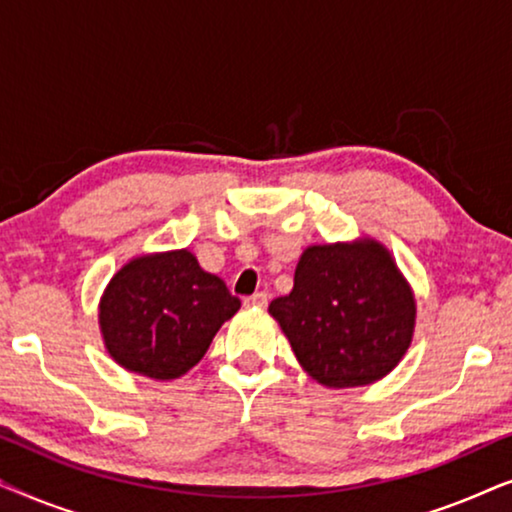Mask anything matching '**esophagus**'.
<instances>
[{"mask_svg":"<svg viewBox=\"0 0 512 512\" xmlns=\"http://www.w3.org/2000/svg\"><path fill=\"white\" fill-rule=\"evenodd\" d=\"M244 305H247V307H265V305H268V293L258 291V293H254V296L244 298Z\"/></svg>","mask_w":512,"mask_h":512,"instance_id":"esophagus-1","label":"esophagus"}]
</instances>
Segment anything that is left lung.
Listing matches in <instances>:
<instances>
[{
  "label": "left lung",
  "mask_w": 512,
  "mask_h": 512,
  "mask_svg": "<svg viewBox=\"0 0 512 512\" xmlns=\"http://www.w3.org/2000/svg\"><path fill=\"white\" fill-rule=\"evenodd\" d=\"M268 312L312 380L363 387L391 373L415 333V296L380 242L314 244L300 256L289 296Z\"/></svg>",
  "instance_id": "8db88e82"
}]
</instances>
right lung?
Returning a JSON list of instances; mask_svg holds the SVG:
<instances>
[{
    "label": "right lung",
    "mask_w": 512,
    "mask_h": 512,
    "mask_svg": "<svg viewBox=\"0 0 512 512\" xmlns=\"http://www.w3.org/2000/svg\"><path fill=\"white\" fill-rule=\"evenodd\" d=\"M240 310L223 279L188 249L132 258L100 300L104 345L118 366L151 380L188 373L216 331Z\"/></svg>",
    "instance_id": "right-lung-1"
}]
</instances>
